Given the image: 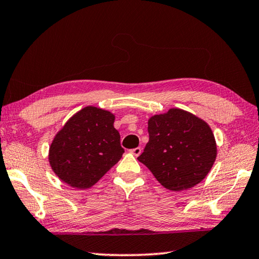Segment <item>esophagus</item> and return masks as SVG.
Instances as JSON below:
<instances>
[{"instance_id":"esophagus-1","label":"esophagus","mask_w":259,"mask_h":259,"mask_svg":"<svg viewBox=\"0 0 259 259\" xmlns=\"http://www.w3.org/2000/svg\"><path fill=\"white\" fill-rule=\"evenodd\" d=\"M130 153H131V154H134L135 156H139L140 153H142V148H140V147L133 148V150H130Z\"/></svg>"}]
</instances>
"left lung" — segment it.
Instances as JSON below:
<instances>
[{
	"mask_svg": "<svg viewBox=\"0 0 259 259\" xmlns=\"http://www.w3.org/2000/svg\"><path fill=\"white\" fill-rule=\"evenodd\" d=\"M150 140L138 160L162 186L183 191L203 181L217 155L211 129L203 120L179 108L148 120Z\"/></svg>",
	"mask_w": 259,
	"mask_h": 259,
	"instance_id": "8db88e82",
	"label": "left lung"
}]
</instances>
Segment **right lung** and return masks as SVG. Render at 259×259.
<instances>
[{
	"instance_id": "obj_1",
	"label": "right lung",
	"mask_w": 259,
	"mask_h": 259,
	"mask_svg": "<svg viewBox=\"0 0 259 259\" xmlns=\"http://www.w3.org/2000/svg\"><path fill=\"white\" fill-rule=\"evenodd\" d=\"M113 114L87 106L69 119L54 138L49 162L67 185L84 190L95 185L124 153Z\"/></svg>"
}]
</instances>
